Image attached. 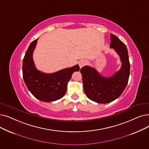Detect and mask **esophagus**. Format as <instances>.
<instances>
[{"label": "esophagus", "instance_id": "esophagus-1", "mask_svg": "<svg viewBox=\"0 0 149 149\" xmlns=\"http://www.w3.org/2000/svg\"><path fill=\"white\" fill-rule=\"evenodd\" d=\"M87 63V61L85 60H82L81 61H80L79 62V66L80 67V68H81L82 67H83L85 65H86Z\"/></svg>", "mask_w": 149, "mask_h": 149}]
</instances>
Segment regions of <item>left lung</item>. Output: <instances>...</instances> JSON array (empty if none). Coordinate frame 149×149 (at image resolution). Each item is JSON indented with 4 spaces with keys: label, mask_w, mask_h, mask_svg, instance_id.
<instances>
[{
    "label": "left lung",
    "mask_w": 149,
    "mask_h": 149,
    "mask_svg": "<svg viewBox=\"0 0 149 149\" xmlns=\"http://www.w3.org/2000/svg\"><path fill=\"white\" fill-rule=\"evenodd\" d=\"M110 47L118 54L122 63L121 68L110 77H103L88 66L80 69L83 89L86 95L99 103L111 102L122 94L128 81L130 64L125 45L114 35L111 34Z\"/></svg>",
    "instance_id": "1"
}]
</instances>
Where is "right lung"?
<instances>
[{"instance_id":"obj_1","label":"right lung","mask_w":149,"mask_h":149,"mask_svg":"<svg viewBox=\"0 0 149 149\" xmlns=\"http://www.w3.org/2000/svg\"><path fill=\"white\" fill-rule=\"evenodd\" d=\"M38 40L31 42L23 59L24 80L30 92L38 100L46 102L55 101L65 94L68 83L72 74L79 71L80 67L77 64L52 74H45L37 70L33 60V53Z\"/></svg>"}]
</instances>
